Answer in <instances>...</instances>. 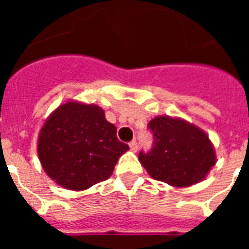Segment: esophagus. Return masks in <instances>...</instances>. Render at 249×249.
Returning a JSON list of instances; mask_svg holds the SVG:
<instances>
[{
	"instance_id": "obj_1",
	"label": "esophagus",
	"mask_w": 249,
	"mask_h": 249,
	"mask_svg": "<svg viewBox=\"0 0 249 249\" xmlns=\"http://www.w3.org/2000/svg\"><path fill=\"white\" fill-rule=\"evenodd\" d=\"M129 148H131V151L133 152H136L138 149V144L135 140L132 141V142H129Z\"/></svg>"
}]
</instances>
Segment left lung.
<instances>
[{
	"instance_id": "obj_1",
	"label": "left lung",
	"mask_w": 249,
	"mask_h": 249,
	"mask_svg": "<svg viewBox=\"0 0 249 249\" xmlns=\"http://www.w3.org/2000/svg\"><path fill=\"white\" fill-rule=\"evenodd\" d=\"M153 147L138 160L148 175L173 187L198 183L215 164V151L203 129L182 118L157 116L148 123Z\"/></svg>"
}]
</instances>
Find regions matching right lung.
Instances as JSON below:
<instances>
[{
  "label": "right lung",
  "mask_w": 249,
  "mask_h": 249,
  "mask_svg": "<svg viewBox=\"0 0 249 249\" xmlns=\"http://www.w3.org/2000/svg\"><path fill=\"white\" fill-rule=\"evenodd\" d=\"M129 149L97 105L68 101L48 116L38 135L37 153L51 179L66 190L85 191L111 177Z\"/></svg>",
  "instance_id": "right-lung-1"
}]
</instances>
